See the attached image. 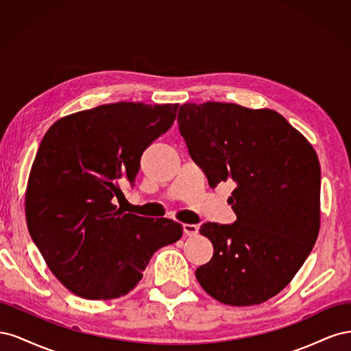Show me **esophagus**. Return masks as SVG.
I'll return each instance as SVG.
<instances>
[{
  "label": "esophagus",
  "instance_id": "34e87169",
  "mask_svg": "<svg viewBox=\"0 0 351 351\" xmlns=\"http://www.w3.org/2000/svg\"><path fill=\"white\" fill-rule=\"evenodd\" d=\"M183 231L186 236H196L199 232V227L195 224H183Z\"/></svg>",
  "mask_w": 351,
  "mask_h": 351
}]
</instances>
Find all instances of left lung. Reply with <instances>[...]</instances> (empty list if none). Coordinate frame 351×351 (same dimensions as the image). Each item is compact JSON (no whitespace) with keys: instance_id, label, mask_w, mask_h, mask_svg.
<instances>
[{"instance_id":"1","label":"left lung","mask_w":351,"mask_h":351,"mask_svg":"<svg viewBox=\"0 0 351 351\" xmlns=\"http://www.w3.org/2000/svg\"><path fill=\"white\" fill-rule=\"evenodd\" d=\"M178 129L215 189L236 183L232 224L205 222L214 256L196 269L209 295L230 306L269 300L294 278L321 226V167L306 137L281 114L237 104H183Z\"/></svg>"}]
</instances>
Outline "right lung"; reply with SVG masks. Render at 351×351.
I'll list each match as a JSON object with an SVG mask.
<instances>
[{
  "instance_id": "right-lung-1",
  "label": "right lung",
  "mask_w": 351,
  "mask_h": 351,
  "mask_svg": "<svg viewBox=\"0 0 351 351\" xmlns=\"http://www.w3.org/2000/svg\"><path fill=\"white\" fill-rule=\"evenodd\" d=\"M178 104L115 102L62 117L32 165L26 222L48 268L83 299L130 293L154 253L183 236L168 218L123 214L112 199L139 173L143 151L176 120Z\"/></svg>"
}]
</instances>
